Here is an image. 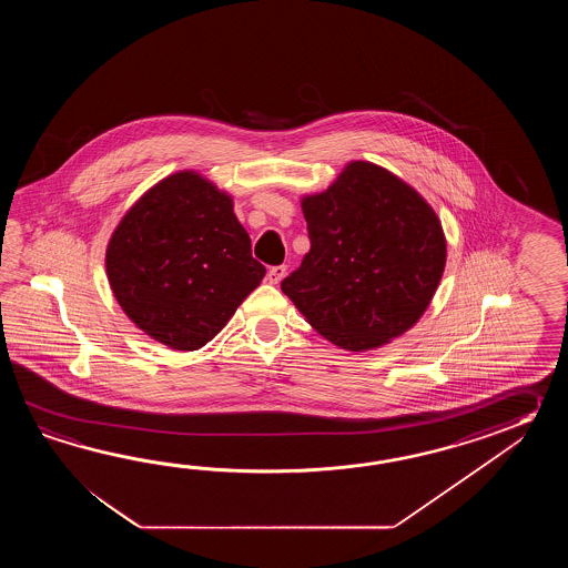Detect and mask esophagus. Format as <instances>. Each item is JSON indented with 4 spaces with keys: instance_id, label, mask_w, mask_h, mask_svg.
I'll return each instance as SVG.
<instances>
[{
    "instance_id": "esophagus-1",
    "label": "esophagus",
    "mask_w": 568,
    "mask_h": 568,
    "mask_svg": "<svg viewBox=\"0 0 568 568\" xmlns=\"http://www.w3.org/2000/svg\"><path fill=\"white\" fill-rule=\"evenodd\" d=\"M286 272H288V267L286 266H274L270 267V272H267V282L270 284H280L284 276H286Z\"/></svg>"
}]
</instances>
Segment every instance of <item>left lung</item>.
<instances>
[{
	"label": "left lung",
	"instance_id": "obj_1",
	"mask_svg": "<svg viewBox=\"0 0 568 568\" xmlns=\"http://www.w3.org/2000/svg\"><path fill=\"white\" fill-rule=\"evenodd\" d=\"M311 252L282 280L306 323L341 349L369 351L420 321L447 264L440 219L410 184L353 160L301 201Z\"/></svg>",
	"mask_w": 568,
	"mask_h": 568
}]
</instances>
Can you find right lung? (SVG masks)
<instances>
[{
  "label": "right lung",
  "instance_id": "obj_1",
  "mask_svg": "<svg viewBox=\"0 0 568 568\" xmlns=\"http://www.w3.org/2000/svg\"><path fill=\"white\" fill-rule=\"evenodd\" d=\"M105 270L133 325L176 351L206 345L266 276L231 194L194 170L170 174L130 206Z\"/></svg>",
  "mask_w": 568,
  "mask_h": 568
}]
</instances>
